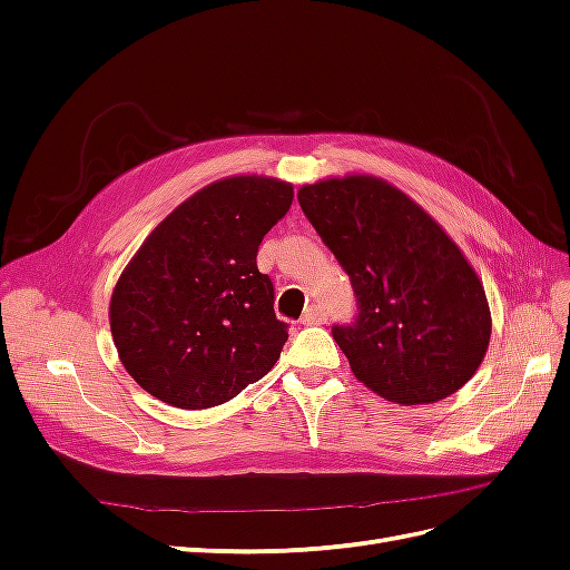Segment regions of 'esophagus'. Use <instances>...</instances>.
I'll return each mask as SVG.
<instances>
[{
    "instance_id": "esophagus-1",
    "label": "esophagus",
    "mask_w": 570,
    "mask_h": 570,
    "mask_svg": "<svg viewBox=\"0 0 570 570\" xmlns=\"http://www.w3.org/2000/svg\"><path fill=\"white\" fill-rule=\"evenodd\" d=\"M325 318H327L325 308L318 304H312L302 316V325H318V323H325Z\"/></svg>"
}]
</instances>
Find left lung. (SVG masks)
I'll return each instance as SVG.
<instances>
[{"label": "left lung", "mask_w": 570, "mask_h": 570, "mask_svg": "<svg viewBox=\"0 0 570 570\" xmlns=\"http://www.w3.org/2000/svg\"><path fill=\"white\" fill-rule=\"evenodd\" d=\"M308 223L350 275L352 323L333 337L354 375L396 404H430L471 381L492 321L475 271L416 202L368 176L304 185Z\"/></svg>", "instance_id": "left-lung-1"}]
</instances>
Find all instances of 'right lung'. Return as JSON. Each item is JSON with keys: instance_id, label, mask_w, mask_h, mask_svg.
Listing matches in <instances>:
<instances>
[{"instance_id": "1", "label": "right lung", "mask_w": 570, "mask_h": 570, "mask_svg": "<svg viewBox=\"0 0 570 570\" xmlns=\"http://www.w3.org/2000/svg\"><path fill=\"white\" fill-rule=\"evenodd\" d=\"M292 185L237 176L199 189L154 230L111 297V335L126 371L157 400L209 409L262 381L287 323L256 268L264 235L292 204Z\"/></svg>"}]
</instances>
